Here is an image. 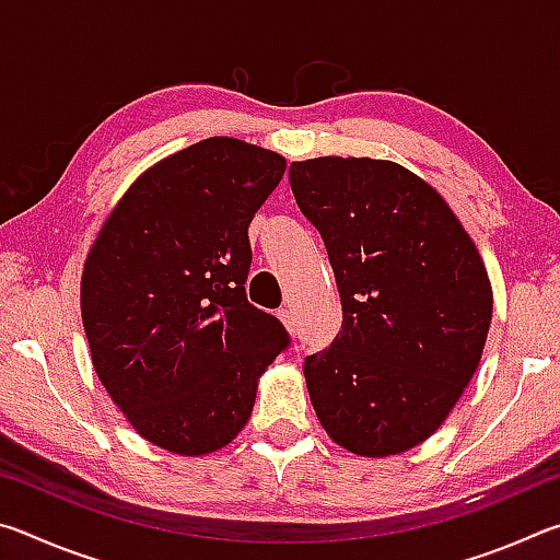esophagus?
<instances>
[{"label": "esophagus", "instance_id": "esophagus-1", "mask_svg": "<svg viewBox=\"0 0 560 560\" xmlns=\"http://www.w3.org/2000/svg\"><path fill=\"white\" fill-rule=\"evenodd\" d=\"M279 318L283 320V326H287L289 330H296V328H293V316H291L289 308H279Z\"/></svg>", "mask_w": 560, "mask_h": 560}]
</instances>
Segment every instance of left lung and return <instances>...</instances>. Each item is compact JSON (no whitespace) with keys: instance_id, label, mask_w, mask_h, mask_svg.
Instances as JSON below:
<instances>
[{"instance_id":"1","label":"left lung","mask_w":560,"mask_h":560,"mask_svg":"<svg viewBox=\"0 0 560 560\" xmlns=\"http://www.w3.org/2000/svg\"><path fill=\"white\" fill-rule=\"evenodd\" d=\"M289 183L343 306L334 343L303 360L311 402L340 447L400 454L477 371L494 308L485 261L438 189L390 160H303Z\"/></svg>"}]
</instances>
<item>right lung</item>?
<instances>
[{"label": "right lung", "instance_id": "add662e5", "mask_svg": "<svg viewBox=\"0 0 560 560\" xmlns=\"http://www.w3.org/2000/svg\"><path fill=\"white\" fill-rule=\"evenodd\" d=\"M287 160L207 138L140 175L83 267L93 368L132 428L167 452L207 454L249 420L257 381L291 338L252 306L249 224Z\"/></svg>", "mask_w": 560, "mask_h": 560}]
</instances>
